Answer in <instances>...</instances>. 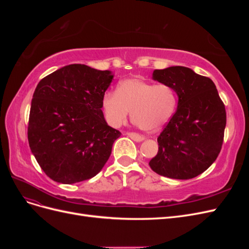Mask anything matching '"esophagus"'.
Returning <instances> with one entry per match:
<instances>
[{
	"mask_svg": "<svg viewBox=\"0 0 249 249\" xmlns=\"http://www.w3.org/2000/svg\"><path fill=\"white\" fill-rule=\"evenodd\" d=\"M127 136L136 142H141L144 140V138H143L142 136H140V135H138V134H135V133H127Z\"/></svg>",
	"mask_w": 249,
	"mask_h": 249,
	"instance_id": "obj_1",
	"label": "esophagus"
}]
</instances>
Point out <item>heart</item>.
Wrapping results in <instances>:
<instances>
[{
	"instance_id": "heart-1",
	"label": "heart",
	"mask_w": 249,
	"mask_h": 249,
	"mask_svg": "<svg viewBox=\"0 0 249 249\" xmlns=\"http://www.w3.org/2000/svg\"><path fill=\"white\" fill-rule=\"evenodd\" d=\"M178 104V96L171 86L154 84L140 78L119 82L115 91L103 95L102 108L106 122L113 127L125 123L131 111L132 122L142 131L156 132L166 124Z\"/></svg>"
}]
</instances>
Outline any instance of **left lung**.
<instances>
[{"label": "left lung", "instance_id": "obj_1", "mask_svg": "<svg viewBox=\"0 0 249 249\" xmlns=\"http://www.w3.org/2000/svg\"><path fill=\"white\" fill-rule=\"evenodd\" d=\"M153 80L171 86L178 100L176 113L157 139L159 150L149 167L169 178L197 177L217 159L227 124L214 82L185 66L155 70Z\"/></svg>", "mask_w": 249, "mask_h": 249}]
</instances>
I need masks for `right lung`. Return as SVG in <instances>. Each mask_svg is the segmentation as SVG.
<instances>
[{"label": "right lung", "mask_w": 249, "mask_h": 249, "mask_svg": "<svg viewBox=\"0 0 249 249\" xmlns=\"http://www.w3.org/2000/svg\"><path fill=\"white\" fill-rule=\"evenodd\" d=\"M111 71L70 64L43 78L30 109L28 140L41 169L53 180L74 184L91 178L108 161L119 131L109 126L102 99Z\"/></svg>", "instance_id": "1"}]
</instances>
